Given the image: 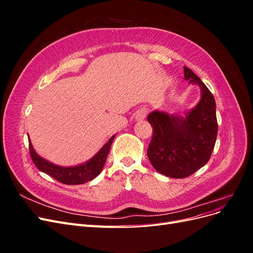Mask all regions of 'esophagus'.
<instances>
[{"label": "esophagus", "instance_id": "obj_1", "mask_svg": "<svg viewBox=\"0 0 253 253\" xmlns=\"http://www.w3.org/2000/svg\"><path fill=\"white\" fill-rule=\"evenodd\" d=\"M148 115V110L147 109H141L136 114V119L137 120H142L145 118V116Z\"/></svg>", "mask_w": 253, "mask_h": 253}]
</instances>
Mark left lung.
Listing matches in <instances>:
<instances>
[{
    "label": "left lung",
    "mask_w": 253,
    "mask_h": 253,
    "mask_svg": "<svg viewBox=\"0 0 253 253\" xmlns=\"http://www.w3.org/2000/svg\"><path fill=\"white\" fill-rule=\"evenodd\" d=\"M185 79L197 83L202 98L186 117L155 111L148 116L153 135L148 157L154 169L172 178H185L209 162L217 136L215 100L197 76L183 67Z\"/></svg>",
    "instance_id": "8db88e82"
}]
</instances>
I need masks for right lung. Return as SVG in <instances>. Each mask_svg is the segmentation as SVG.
Segmentation results:
<instances>
[{"label": "right lung", "instance_id": "obj_1", "mask_svg": "<svg viewBox=\"0 0 253 253\" xmlns=\"http://www.w3.org/2000/svg\"><path fill=\"white\" fill-rule=\"evenodd\" d=\"M114 138L115 136H112L111 139L103 145V148H101V150L89 162L77 167H59L43 159L35 152L32 143H30V140L29 153L35 166L40 171L51 176L52 178H55L61 183H64V185H81V183L94 179L96 176L100 174L106 162V157L109 155Z\"/></svg>", "mask_w": 253, "mask_h": 253}]
</instances>
